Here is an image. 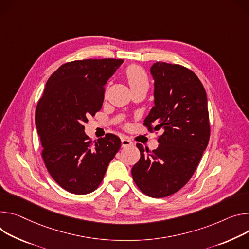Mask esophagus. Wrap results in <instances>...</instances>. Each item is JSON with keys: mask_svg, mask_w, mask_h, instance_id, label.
Segmentation results:
<instances>
[{"mask_svg": "<svg viewBox=\"0 0 249 249\" xmlns=\"http://www.w3.org/2000/svg\"><path fill=\"white\" fill-rule=\"evenodd\" d=\"M132 144V142L129 141V140H127V139H122V147H127V146H130Z\"/></svg>", "mask_w": 249, "mask_h": 249, "instance_id": "34e87169", "label": "esophagus"}]
</instances>
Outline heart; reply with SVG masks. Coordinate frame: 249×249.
<instances>
[{
    "instance_id": "b5f03b06",
    "label": "heart",
    "mask_w": 249,
    "mask_h": 249,
    "mask_svg": "<svg viewBox=\"0 0 249 249\" xmlns=\"http://www.w3.org/2000/svg\"><path fill=\"white\" fill-rule=\"evenodd\" d=\"M125 76L130 86V89L141 87H145L148 89V77L146 72L142 67L136 65H130L125 71Z\"/></svg>"
}]
</instances>
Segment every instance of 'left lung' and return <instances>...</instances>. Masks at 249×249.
Listing matches in <instances>:
<instances>
[{
	"label": "left lung",
	"mask_w": 249,
	"mask_h": 249,
	"mask_svg": "<svg viewBox=\"0 0 249 249\" xmlns=\"http://www.w3.org/2000/svg\"><path fill=\"white\" fill-rule=\"evenodd\" d=\"M154 79V107L143 124L162 130L159 145L149 151L137 143L141 159L133 165L134 183L152 198L170 196L183 188L197 169L210 140L205 88L190 69L166 62L150 68Z\"/></svg>",
	"instance_id": "1"
}]
</instances>
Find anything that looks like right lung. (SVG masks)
<instances>
[{"label":"right lung","instance_id":"1","mask_svg":"<svg viewBox=\"0 0 249 249\" xmlns=\"http://www.w3.org/2000/svg\"><path fill=\"white\" fill-rule=\"evenodd\" d=\"M123 62L106 58L65 63L49 77L38 101L36 124L41 156L54 181L73 194L95 191L121 147L113 133L93 144L84 125L101 109L106 83Z\"/></svg>","mask_w":249,"mask_h":249}]
</instances>
